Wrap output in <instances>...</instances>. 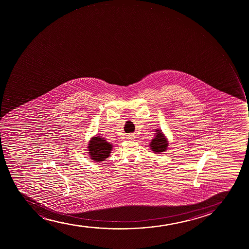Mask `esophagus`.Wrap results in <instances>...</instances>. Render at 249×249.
Here are the masks:
<instances>
[{
	"mask_svg": "<svg viewBox=\"0 0 249 249\" xmlns=\"http://www.w3.org/2000/svg\"><path fill=\"white\" fill-rule=\"evenodd\" d=\"M127 138H128V139H131V138H134V137H133V135L130 134L127 135Z\"/></svg>",
	"mask_w": 249,
	"mask_h": 249,
	"instance_id": "esophagus-1",
	"label": "esophagus"
}]
</instances>
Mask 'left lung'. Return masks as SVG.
I'll use <instances>...</instances> for the list:
<instances>
[{"mask_svg": "<svg viewBox=\"0 0 249 249\" xmlns=\"http://www.w3.org/2000/svg\"><path fill=\"white\" fill-rule=\"evenodd\" d=\"M157 134L156 137H154L150 143V146L152 151L155 153L160 154V152L165 151L167 150L168 142L165 139V136L162 133V131L160 130L157 129Z\"/></svg>", "mask_w": 249, "mask_h": 249, "instance_id": "1", "label": "left lung"}]
</instances>
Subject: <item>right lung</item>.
<instances>
[{
  "label": "right lung",
  "mask_w": 249,
  "mask_h": 249,
  "mask_svg": "<svg viewBox=\"0 0 249 249\" xmlns=\"http://www.w3.org/2000/svg\"><path fill=\"white\" fill-rule=\"evenodd\" d=\"M89 153L90 158L96 162L104 161L110 156L112 151V144L107 142L104 138L100 137H92L89 143Z\"/></svg>",
  "instance_id": "right-lung-1"
}]
</instances>
